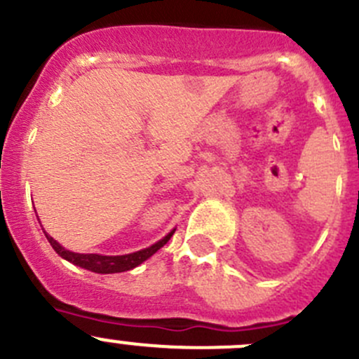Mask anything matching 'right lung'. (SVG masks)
Returning <instances> with one entry per match:
<instances>
[{
	"instance_id": "add662e5",
	"label": "right lung",
	"mask_w": 359,
	"mask_h": 359,
	"mask_svg": "<svg viewBox=\"0 0 359 359\" xmlns=\"http://www.w3.org/2000/svg\"><path fill=\"white\" fill-rule=\"evenodd\" d=\"M173 231L168 233L163 240H159L158 243L154 245L147 247V249H142L138 252L133 254H126V256H100V254H79V252H72V250H66L65 247L59 245L50 235L45 233L47 240L50 242L52 249L59 254L61 257H65L66 261L69 263L76 264V266H82L86 270H91V272L96 273H119V272H128L131 268L138 266L140 263H144L147 257H151L156 250L161 249L170 238H172Z\"/></svg>"
}]
</instances>
